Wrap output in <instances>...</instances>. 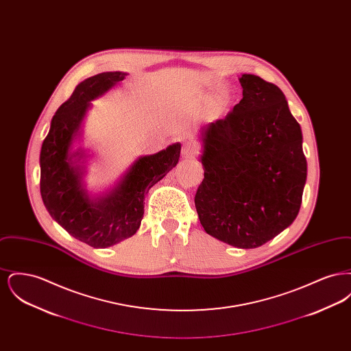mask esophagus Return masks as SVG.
<instances>
[{
	"instance_id": "esophagus-1",
	"label": "esophagus",
	"mask_w": 351,
	"mask_h": 351,
	"mask_svg": "<svg viewBox=\"0 0 351 351\" xmlns=\"http://www.w3.org/2000/svg\"><path fill=\"white\" fill-rule=\"evenodd\" d=\"M197 152H199V147H197L195 143H192V142L184 143L183 149H182V154H183L184 156L189 158V156L196 155Z\"/></svg>"
}]
</instances>
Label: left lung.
<instances>
[{"mask_svg":"<svg viewBox=\"0 0 351 351\" xmlns=\"http://www.w3.org/2000/svg\"><path fill=\"white\" fill-rule=\"evenodd\" d=\"M239 83V104L201 129L204 180L195 205L209 235L255 249L298 217L306 159L283 92L255 75H242Z\"/></svg>","mask_w":351,"mask_h":351,"instance_id":"1","label":"left lung"}]
</instances>
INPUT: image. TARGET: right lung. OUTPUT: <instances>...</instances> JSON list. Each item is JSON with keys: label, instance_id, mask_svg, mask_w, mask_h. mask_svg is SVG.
<instances>
[{"label": "right lung", "instance_id": "right-lung-1", "mask_svg": "<svg viewBox=\"0 0 351 351\" xmlns=\"http://www.w3.org/2000/svg\"><path fill=\"white\" fill-rule=\"evenodd\" d=\"M125 72H102L79 84L51 121L40 150V195L53 218L84 243L105 249L136 233L143 218L145 196L179 162L182 145L138 158L105 196L90 199L84 188L83 150L72 151L82 134L90 101L122 82Z\"/></svg>", "mask_w": 351, "mask_h": 351}]
</instances>
